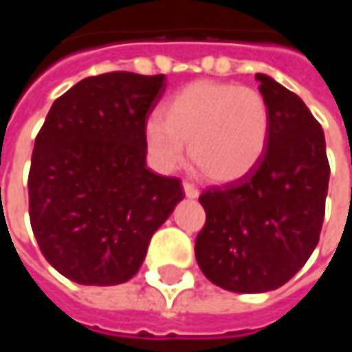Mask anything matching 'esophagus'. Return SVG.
<instances>
[{
    "instance_id": "34e87169",
    "label": "esophagus",
    "mask_w": 352,
    "mask_h": 352,
    "mask_svg": "<svg viewBox=\"0 0 352 352\" xmlns=\"http://www.w3.org/2000/svg\"><path fill=\"white\" fill-rule=\"evenodd\" d=\"M183 190L186 198H198V194H200V190H198L192 183H188V181H184L183 183Z\"/></svg>"
}]
</instances>
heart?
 <instances>
[{
  "label": "heart",
  "instance_id": "obj_1",
  "mask_svg": "<svg viewBox=\"0 0 352 352\" xmlns=\"http://www.w3.org/2000/svg\"><path fill=\"white\" fill-rule=\"evenodd\" d=\"M269 104L259 91L236 83L196 82L175 93L164 120L144 125V144L160 171H173L190 156L204 175L232 183L248 175L267 151Z\"/></svg>",
  "mask_w": 352,
  "mask_h": 352
}]
</instances>
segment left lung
Wrapping results in <instances>:
<instances>
[{"label":"left lung","mask_w":352,"mask_h":352,"mask_svg":"<svg viewBox=\"0 0 352 352\" xmlns=\"http://www.w3.org/2000/svg\"><path fill=\"white\" fill-rule=\"evenodd\" d=\"M270 112L267 151L238 181L206 188L196 261L206 278L236 294L284 286L320 238L330 164L320 124L296 93L255 74Z\"/></svg>","instance_id":"obj_1"}]
</instances>
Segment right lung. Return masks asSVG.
Listing matches in <instances>:
<instances>
[{"label":"right lung","instance_id":"1","mask_svg":"<svg viewBox=\"0 0 352 352\" xmlns=\"http://www.w3.org/2000/svg\"><path fill=\"white\" fill-rule=\"evenodd\" d=\"M166 76L108 72L60 95L32 152L30 223L43 257L83 286L141 269L152 234L183 200L177 177L146 168L144 125Z\"/></svg>","mask_w":352,"mask_h":352}]
</instances>
